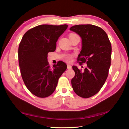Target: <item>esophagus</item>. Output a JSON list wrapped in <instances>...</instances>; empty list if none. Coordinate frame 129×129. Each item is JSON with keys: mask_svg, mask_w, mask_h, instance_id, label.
I'll return each instance as SVG.
<instances>
[{"mask_svg": "<svg viewBox=\"0 0 129 129\" xmlns=\"http://www.w3.org/2000/svg\"><path fill=\"white\" fill-rule=\"evenodd\" d=\"M68 69H72V66L69 64H68Z\"/></svg>", "mask_w": 129, "mask_h": 129, "instance_id": "34e87169", "label": "esophagus"}]
</instances>
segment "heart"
Instances as JSON below:
<instances>
[{"mask_svg": "<svg viewBox=\"0 0 129 129\" xmlns=\"http://www.w3.org/2000/svg\"><path fill=\"white\" fill-rule=\"evenodd\" d=\"M72 34H73V33H72ZM72 59V56H67L66 57V60L68 61H69L71 60Z\"/></svg>", "mask_w": 129, "mask_h": 129, "instance_id": "1", "label": "heart"}]
</instances>
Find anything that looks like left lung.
<instances>
[{"label": "left lung", "instance_id": "8db88e82", "mask_svg": "<svg viewBox=\"0 0 129 129\" xmlns=\"http://www.w3.org/2000/svg\"><path fill=\"white\" fill-rule=\"evenodd\" d=\"M82 39V50L77 60L87 63L81 72L73 66L75 76L72 86L76 94L89 98L98 93L105 84L110 67L112 46L107 35L102 28L93 24H79L70 28Z\"/></svg>", "mask_w": 129, "mask_h": 129}]
</instances>
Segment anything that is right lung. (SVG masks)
<instances>
[{
	"label": "right lung",
	"instance_id": "add662e5",
	"mask_svg": "<svg viewBox=\"0 0 129 129\" xmlns=\"http://www.w3.org/2000/svg\"><path fill=\"white\" fill-rule=\"evenodd\" d=\"M68 27L67 24L37 26L26 31L19 44V63L23 80L28 90L39 98L52 94L66 70L67 65L62 61L50 68L47 54L55 51L57 39Z\"/></svg>",
	"mask_w": 129,
	"mask_h": 129
}]
</instances>
